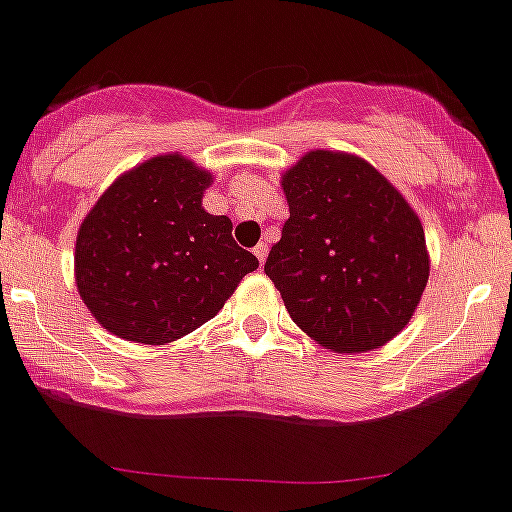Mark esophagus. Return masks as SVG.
<instances>
[{"label": "esophagus", "mask_w": 512, "mask_h": 512, "mask_svg": "<svg viewBox=\"0 0 512 512\" xmlns=\"http://www.w3.org/2000/svg\"><path fill=\"white\" fill-rule=\"evenodd\" d=\"M255 257L262 262V265H265V260H267V245H265V242H260V245L255 247Z\"/></svg>", "instance_id": "obj_1"}]
</instances>
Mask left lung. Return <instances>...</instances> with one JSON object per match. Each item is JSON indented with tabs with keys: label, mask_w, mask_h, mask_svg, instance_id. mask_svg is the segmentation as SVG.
<instances>
[{
	"label": "left lung",
	"mask_w": 512,
	"mask_h": 512,
	"mask_svg": "<svg viewBox=\"0 0 512 512\" xmlns=\"http://www.w3.org/2000/svg\"><path fill=\"white\" fill-rule=\"evenodd\" d=\"M290 217L265 275L292 322L335 352H365L410 322L428 285L418 215L365 160L317 150L282 177Z\"/></svg>",
	"instance_id": "left-lung-1"
}]
</instances>
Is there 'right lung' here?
I'll list each match as a JSON object with an SVG mask.
<instances>
[{"label": "right lung", "instance_id": "obj_1", "mask_svg": "<svg viewBox=\"0 0 512 512\" xmlns=\"http://www.w3.org/2000/svg\"><path fill=\"white\" fill-rule=\"evenodd\" d=\"M212 175L180 155L119 177L82 222L74 250L84 305L112 335L165 345L220 312L257 257L202 207Z\"/></svg>", "mask_w": 512, "mask_h": 512}]
</instances>
